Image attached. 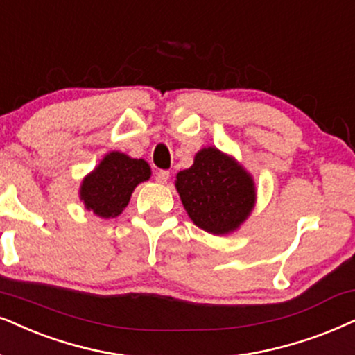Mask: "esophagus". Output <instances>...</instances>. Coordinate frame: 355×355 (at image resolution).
<instances>
[{"instance_id": "obj_1", "label": "esophagus", "mask_w": 355, "mask_h": 355, "mask_svg": "<svg viewBox=\"0 0 355 355\" xmlns=\"http://www.w3.org/2000/svg\"><path fill=\"white\" fill-rule=\"evenodd\" d=\"M170 178V172H167V170H159V172L155 173V182L157 183H167Z\"/></svg>"}]
</instances>
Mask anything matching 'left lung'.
<instances>
[{"mask_svg":"<svg viewBox=\"0 0 355 355\" xmlns=\"http://www.w3.org/2000/svg\"><path fill=\"white\" fill-rule=\"evenodd\" d=\"M175 188L193 224L213 236L236 232L257 201L250 172L214 146L196 152L191 167L177 173Z\"/></svg>","mask_w":355,"mask_h":355,"instance_id":"obj_1","label":"left lung"}]
</instances>
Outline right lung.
<instances>
[{
	"label": "right lung",
	"mask_w": 355,
	"mask_h": 355,
	"mask_svg": "<svg viewBox=\"0 0 355 355\" xmlns=\"http://www.w3.org/2000/svg\"><path fill=\"white\" fill-rule=\"evenodd\" d=\"M150 175V165L144 159H132L124 152L111 150L83 177L78 191L80 201L85 209L98 218H118L129 205L136 187L149 180Z\"/></svg>",
	"instance_id": "add662e5"
}]
</instances>
